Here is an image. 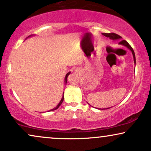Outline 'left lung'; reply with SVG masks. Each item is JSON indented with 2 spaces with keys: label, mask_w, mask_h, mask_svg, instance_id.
Here are the masks:
<instances>
[{
  "label": "left lung",
  "mask_w": 151,
  "mask_h": 151,
  "mask_svg": "<svg viewBox=\"0 0 151 151\" xmlns=\"http://www.w3.org/2000/svg\"><path fill=\"white\" fill-rule=\"evenodd\" d=\"M103 35H104V36L107 37H109L110 40H114V41H115V40H121V39H122V37H121V36H119V35L115 34V33H103ZM119 44L123 45V46L127 47V48H128L129 50H130V51L132 52V54L133 55V59H134V64H136L135 55H134V50H133L132 47L130 46V45L129 44L126 40L121 41V42H119ZM134 68H135V67H134ZM134 71H135V69H134ZM109 108H110V107H109ZM109 108H105V109H109Z\"/></svg>",
  "instance_id": "1"
}]
</instances>
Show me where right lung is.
<instances>
[{
	"mask_svg": "<svg viewBox=\"0 0 151 151\" xmlns=\"http://www.w3.org/2000/svg\"><path fill=\"white\" fill-rule=\"evenodd\" d=\"M31 36H32V35H30V36H29L28 37H31ZM71 73V72H68V73H66V76H65V79H64V83L65 84H66V82H67V78H68V75H69V74ZM64 93H63V96H62V99H61V101H60V103H58V105H57V106L55 107V108H53V109H50V110H49V111H53V110H55V109H57L60 106V105H61V104L62 103V102H63V101H64Z\"/></svg>",
	"mask_w": 151,
	"mask_h": 151,
	"instance_id": "right-lung-1",
	"label": "right lung"
}]
</instances>
